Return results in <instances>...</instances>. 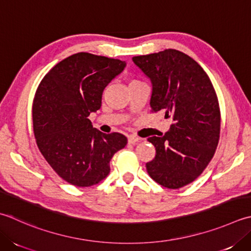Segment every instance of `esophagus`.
Here are the masks:
<instances>
[{"instance_id":"esophagus-1","label":"esophagus","mask_w":251,"mask_h":251,"mask_svg":"<svg viewBox=\"0 0 251 251\" xmlns=\"http://www.w3.org/2000/svg\"><path fill=\"white\" fill-rule=\"evenodd\" d=\"M138 141H140L139 137H136V136H132V135L128 137V142H129V144H135V142H138Z\"/></svg>"}]
</instances>
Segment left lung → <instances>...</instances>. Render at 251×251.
<instances>
[{
    "label": "left lung",
    "mask_w": 251,
    "mask_h": 251,
    "mask_svg": "<svg viewBox=\"0 0 251 251\" xmlns=\"http://www.w3.org/2000/svg\"><path fill=\"white\" fill-rule=\"evenodd\" d=\"M152 83L151 112H164L173 124L162 137H150L155 158L146 164L150 177L178 189L198 177L217 150L221 112L217 93L202 67L174 49L134 56Z\"/></svg>",
    "instance_id": "left-lung-1"
}]
</instances>
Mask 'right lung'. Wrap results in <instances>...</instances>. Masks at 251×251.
I'll return each mask as SVG.
<instances>
[{
  "label": "right lung",
  "instance_id": "add662e5",
  "mask_svg": "<svg viewBox=\"0 0 251 251\" xmlns=\"http://www.w3.org/2000/svg\"><path fill=\"white\" fill-rule=\"evenodd\" d=\"M125 66L116 58L76 53L57 63L38 86L32 103L37 146L55 173L77 187L104 179L112 156L127 145L124 135L103 134L88 119Z\"/></svg>",
  "mask_w": 251,
  "mask_h": 251
}]
</instances>
